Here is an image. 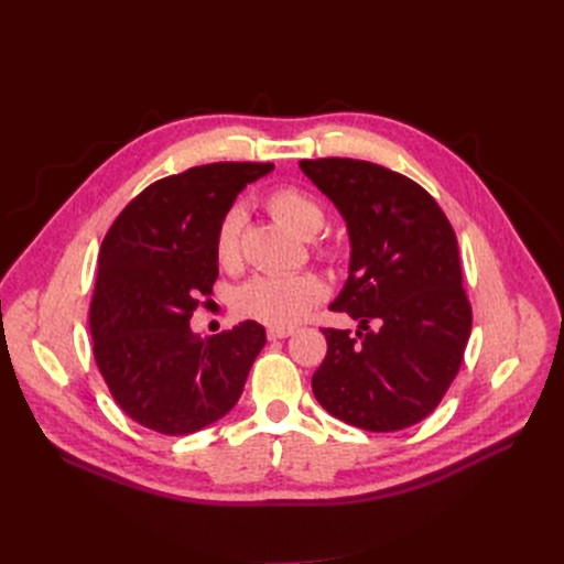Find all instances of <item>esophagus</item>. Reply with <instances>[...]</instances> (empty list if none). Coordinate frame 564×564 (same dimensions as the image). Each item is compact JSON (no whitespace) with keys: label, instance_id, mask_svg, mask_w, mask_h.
Returning a JSON list of instances; mask_svg holds the SVG:
<instances>
[{"label":"esophagus","instance_id":"esophagus-1","mask_svg":"<svg viewBox=\"0 0 564 564\" xmlns=\"http://www.w3.org/2000/svg\"><path fill=\"white\" fill-rule=\"evenodd\" d=\"M289 335H293V328H284V326H271L265 330V337L268 339H284V337H289Z\"/></svg>","mask_w":564,"mask_h":564}]
</instances>
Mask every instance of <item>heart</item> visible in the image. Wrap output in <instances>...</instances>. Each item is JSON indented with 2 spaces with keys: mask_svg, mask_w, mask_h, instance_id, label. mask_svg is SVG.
Here are the masks:
<instances>
[{
  "mask_svg": "<svg viewBox=\"0 0 564 564\" xmlns=\"http://www.w3.org/2000/svg\"><path fill=\"white\" fill-rule=\"evenodd\" d=\"M265 208L271 216L301 236H312L324 225V208L296 185H278L265 195ZM240 225L243 213L229 208L213 236V254L223 271H236L240 265ZM316 254L337 259V248L318 243ZM321 299L324 282L310 273L301 275H259L250 280L236 296V310L268 326H291L301 321Z\"/></svg>",
  "mask_w": 564,
  "mask_h": 564,
  "instance_id": "b5f03b06",
  "label": "heart"
}]
</instances>
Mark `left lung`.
Wrapping results in <instances>:
<instances>
[{
  "label": "left lung",
  "instance_id": "1",
  "mask_svg": "<svg viewBox=\"0 0 564 564\" xmlns=\"http://www.w3.org/2000/svg\"><path fill=\"white\" fill-rule=\"evenodd\" d=\"M348 225L351 275L333 312L360 330L321 328L328 341L312 390L330 415L399 432L441 404L459 373L473 310L457 236L422 185L354 158L301 160Z\"/></svg>",
  "mask_w": 564,
  "mask_h": 564
}]
</instances>
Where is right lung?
<instances>
[{
    "label": "right lung",
    "mask_w": 564,
    "mask_h": 564,
    "mask_svg": "<svg viewBox=\"0 0 564 564\" xmlns=\"http://www.w3.org/2000/svg\"><path fill=\"white\" fill-rule=\"evenodd\" d=\"M271 163H210L151 183L107 229L89 328L94 358L121 411L185 436L227 415L265 344L257 321L220 335L191 330L218 278L213 236L236 195Z\"/></svg>",
    "instance_id": "add662e5"
}]
</instances>
